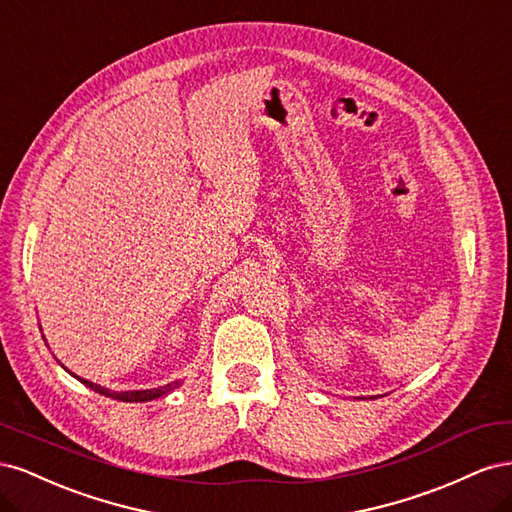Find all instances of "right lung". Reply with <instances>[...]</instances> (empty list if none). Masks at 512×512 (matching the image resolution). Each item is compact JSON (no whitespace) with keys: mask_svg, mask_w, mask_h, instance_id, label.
<instances>
[{"mask_svg":"<svg viewBox=\"0 0 512 512\" xmlns=\"http://www.w3.org/2000/svg\"><path fill=\"white\" fill-rule=\"evenodd\" d=\"M72 376H74V374H72ZM74 378L79 380V382H83L85 386H89L91 391H96V393L106 395V397L119 399V401H130V404H138V401H151V399H158V397H162V395L170 393V391L177 389V386H179V382H170V384H166V386H158V389H147V391H123V393H115V391H108V389H104V386L94 384V382H89V380H85V378H79V376H74Z\"/></svg>","mask_w":512,"mask_h":512,"instance_id":"obj_1","label":"right lung"}]
</instances>
